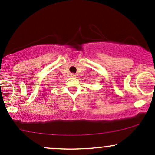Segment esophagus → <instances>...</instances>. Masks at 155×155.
I'll use <instances>...</instances> for the list:
<instances>
[{
	"mask_svg": "<svg viewBox=\"0 0 155 155\" xmlns=\"http://www.w3.org/2000/svg\"><path fill=\"white\" fill-rule=\"evenodd\" d=\"M76 76H77V75L75 74V73H70V76H71V77H76Z\"/></svg>",
	"mask_w": 155,
	"mask_h": 155,
	"instance_id": "esophagus-1",
	"label": "esophagus"
}]
</instances>
